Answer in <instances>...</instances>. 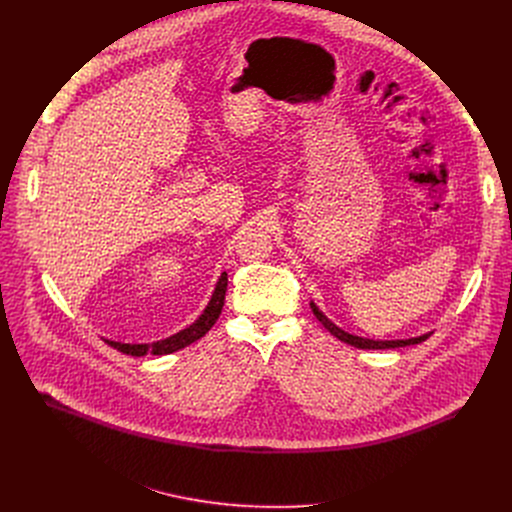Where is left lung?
Returning <instances> with one entry per match:
<instances>
[{"label":"left lung","mask_w":512,"mask_h":512,"mask_svg":"<svg viewBox=\"0 0 512 512\" xmlns=\"http://www.w3.org/2000/svg\"><path fill=\"white\" fill-rule=\"evenodd\" d=\"M310 308L314 312V316L322 322V326L332 334L336 336L340 342H346L354 348H364V350H385V348H401V346H411V344H419L423 340L429 338L431 332L427 334H421V336H415V338H399V340H373V338H362V336H356V334H350L342 328H338L314 302H310Z\"/></svg>","instance_id":"8db88e82"}]
</instances>
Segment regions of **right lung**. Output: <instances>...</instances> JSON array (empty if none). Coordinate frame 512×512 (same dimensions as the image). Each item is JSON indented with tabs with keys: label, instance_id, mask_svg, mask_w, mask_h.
I'll return each instance as SVG.
<instances>
[{
	"label": "right lung",
	"instance_id": "add662e5",
	"mask_svg": "<svg viewBox=\"0 0 512 512\" xmlns=\"http://www.w3.org/2000/svg\"><path fill=\"white\" fill-rule=\"evenodd\" d=\"M227 283H229V277H227V271L221 273V277H218L216 281V287L212 291L210 296V302L206 304L204 312L190 324L186 326L184 330L164 338V340H156V342H148V344H125V342H115V340H105L107 344H111L113 348H117L119 352L123 354H131V356H143V354H172L192 342H196L198 338H202L212 326L214 322L218 320V316H221V310L225 306V294H227Z\"/></svg>",
	"mask_w": 512,
	"mask_h": 512
}]
</instances>
